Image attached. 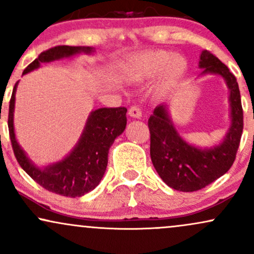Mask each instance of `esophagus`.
Returning <instances> with one entry per match:
<instances>
[{"label":"esophagus","mask_w":254,"mask_h":254,"mask_svg":"<svg viewBox=\"0 0 254 254\" xmlns=\"http://www.w3.org/2000/svg\"><path fill=\"white\" fill-rule=\"evenodd\" d=\"M129 116L131 118L139 119L142 117V110L138 106H131L129 109Z\"/></svg>","instance_id":"34e87169"}]
</instances>
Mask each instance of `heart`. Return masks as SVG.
Returning a JSON list of instances; mask_svg holds the SVG:
<instances>
[{
	"mask_svg": "<svg viewBox=\"0 0 254 254\" xmlns=\"http://www.w3.org/2000/svg\"><path fill=\"white\" fill-rule=\"evenodd\" d=\"M188 71V61L182 55L165 50L143 52L124 65L123 76L130 82H144L160 74L159 89L167 92L179 82Z\"/></svg>",
	"mask_w": 254,
	"mask_h": 254,
	"instance_id": "1",
	"label": "heart"
}]
</instances>
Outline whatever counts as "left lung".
<instances>
[{"label": "left lung", "mask_w": 254, "mask_h": 254, "mask_svg": "<svg viewBox=\"0 0 254 254\" xmlns=\"http://www.w3.org/2000/svg\"><path fill=\"white\" fill-rule=\"evenodd\" d=\"M198 66L203 69L202 75L222 77L229 89L230 125L222 141L208 148L188 143L174 127L167 104L156 106L148 119L151 162L160 178L170 188L183 192L200 190L229 171L244 129L240 90L234 75L206 50L200 54Z\"/></svg>", "instance_id": "1"}]
</instances>
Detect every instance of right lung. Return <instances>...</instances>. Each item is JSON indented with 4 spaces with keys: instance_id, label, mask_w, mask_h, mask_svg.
<instances>
[{
    "instance_id": "1",
    "label": "right lung",
    "mask_w": 254,
    "mask_h": 254,
    "mask_svg": "<svg viewBox=\"0 0 254 254\" xmlns=\"http://www.w3.org/2000/svg\"><path fill=\"white\" fill-rule=\"evenodd\" d=\"M94 48L90 46L61 45L42 52L38 58L25 69L22 75L36 70L42 63L71 58L76 55H90ZM15 83L9 103L8 127L14 154L22 170L44 189L65 197H81L94 190L103 179L109 161V149L115 139L123 133L127 127L125 107H101L89 113L82 133L76 145L64 159L44 167H39L27 156L17 143L14 130L15 109Z\"/></svg>"
}]
</instances>
